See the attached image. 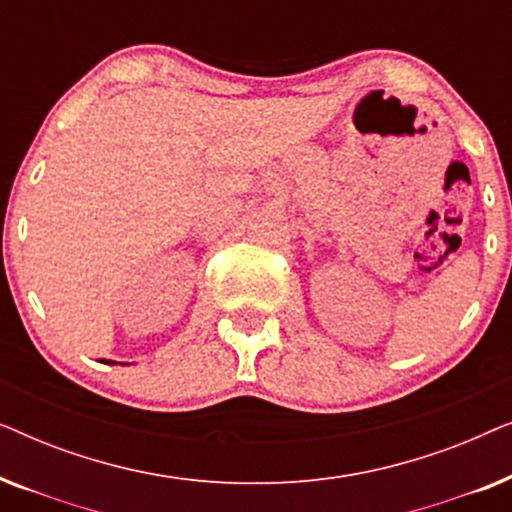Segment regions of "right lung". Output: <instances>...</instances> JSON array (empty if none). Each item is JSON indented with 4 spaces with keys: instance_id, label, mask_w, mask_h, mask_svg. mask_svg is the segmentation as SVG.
<instances>
[{
    "instance_id": "add662e5",
    "label": "right lung",
    "mask_w": 512,
    "mask_h": 512,
    "mask_svg": "<svg viewBox=\"0 0 512 512\" xmlns=\"http://www.w3.org/2000/svg\"><path fill=\"white\" fill-rule=\"evenodd\" d=\"M104 363H114V361H104Z\"/></svg>"
}]
</instances>
